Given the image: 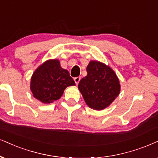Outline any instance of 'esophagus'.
<instances>
[{"label": "esophagus", "instance_id": "esophagus-1", "mask_svg": "<svg viewBox=\"0 0 158 158\" xmlns=\"http://www.w3.org/2000/svg\"><path fill=\"white\" fill-rule=\"evenodd\" d=\"M80 79H81V78L79 77L74 78V81H75L76 85H78V84H79V81H80Z\"/></svg>", "mask_w": 158, "mask_h": 158}]
</instances>
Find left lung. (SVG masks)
Instances as JSON below:
<instances>
[{
	"label": "left lung",
	"instance_id": "8db88e82",
	"mask_svg": "<svg viewBox=\"0 0 158 158\" xmlns=\"http://www.w3.org/2000/svg\"><path fill=\"white\" fill-rule=\"evenodd\" d=\"M87 72L78 85L79 91L89 107L95 110L104 109L119 95L118 78L110 67L98 61L89 62Z\"/></svg>",
	"mask_w": 158,
	"mask_h": 158
}]
</instances>
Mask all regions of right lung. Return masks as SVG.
<instances>
[{
	"instance_id": "add662e5",
	"label": "right lung",
	"mask_w": 158,
	"mask_h": 158,
	"mask_svg": "<svg viewBox=\"0 0 158 158\" xmlns=\"http://www.w3.org/2000/svg\"><path fill=\"white\" fill-rule=\"evenodd\" d=\"M75 85L67 70L58 60H49L35 70L31 77V89L33 97L44 103H50L60 98L65 89Z\"/></svg>"
}]
</instances>
